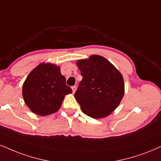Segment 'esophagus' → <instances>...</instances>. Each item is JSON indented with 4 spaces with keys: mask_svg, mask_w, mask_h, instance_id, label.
I'll return each instance as SVG.
<instances>
[{
    "mask_svg": "<svg viewBox=\"0 0 161 161\" xmlns=\"http://www.w3.org/2000/svg\"><path fill=\"white\" fill-rule=\"evenodd\" d=\"M71 89H72L73 92H75V90H76V86H73L72 87H71Z\"/></svg>",
    "mask_w": 161,
    "mask_h": 161,
    "instance_id": "obj_1",
    "label": "esophagus"
}]
</instances>
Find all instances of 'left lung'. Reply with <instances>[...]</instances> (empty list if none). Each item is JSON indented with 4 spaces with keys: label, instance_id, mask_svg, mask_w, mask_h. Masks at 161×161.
I'll use <instances>...</instances> for the list:
<instances>
[{
    "label": "left lung",
    "instance_id": "1",
    "mask_svg": "<svg viewBox=\"0 0 161 161\" xmlns=\"http://www.w3.org/2000/svg\"><path fill=\"white\" fill-rule=\"evenodd\" d=\"M77 65L83 79L75 98L84 114L102 119L116 109L124 96V80L112 63L99 55L79 59Z\"/></svg>",
    "mask_w": 161,
    "mask_h": 161
}]
</instances>
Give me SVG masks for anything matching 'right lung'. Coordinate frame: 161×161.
<instances>
[{"label":"right lung","mask_w":161,"mask_h":161,"mask_svg":"<svg viewBox=\"0 0 161 161\" xmlns=\"http://www.w3.org/2000/svg\"><path fill=\"white\" fill-rule=\"evenodd\" d=\"M71 92L59 67L48 63H41L33 69L22 88L25 104L33 113L42 116L56 113L65 95Z\"/></svg>","instance_id":"1"}]
</instances>
